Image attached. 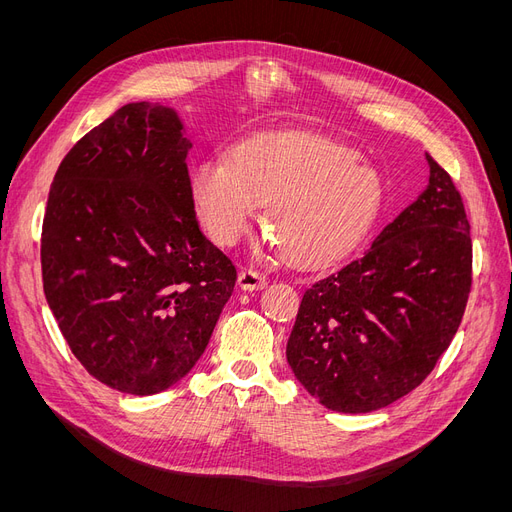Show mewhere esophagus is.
Listing matches in <instances>:
<instances>
[{
    "label": "esophagus",
    "instance_id": "1",
    "mask_svg": "<svg viewBox=\"0 0 512 512\" xmlns=\"http://www.w3.org/2000/svg\"><path fill=\"white\" fill-rule=\"evenodd\" d=\"M267 284V278L255 270H242L238 274V286L242 290H259Z\"/></svg>",
    "mask_w": 512,
    "mask_h": 512
}]
</instances>
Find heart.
Masks as SVG:
<instances>
[{"mask_svg":"<svg viewBox=\"0 0 512 512\" xmlns=\"http://www.w3.org/2000/svg\"><path fill=\"white\" fill-rule=\"evenodd\" d=\"M191 195L218 245H236L267 203L270 245L294 263L319 267L367 234L382 209L384 184L353 149L290 132L240 143L232 159L207 157L193 174Z\"/></svg>","mask_w":512,"mask_h":512,"instance_id":"b5f03b06","label":"heart"}]
</instances>
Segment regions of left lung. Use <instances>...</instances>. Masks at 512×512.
I'll use <instances>...</instances> for the list:
<instances>
[{
	"label": "left lung",
	"instance_id": "1",
	"mask_svg": "<svg viewBox=\"0 0 512 512\" xmlns=\"http://www.w3.org/2000/svg\"><path fill=\"white\" fill-rule=\"evenodd\" d=\"M425 159V191L361 257L303 294L286 359L330 411L371 413L409 394L461 326L471 290V226L452 178Z\"/></svg>",
	"mask_w": 512,
	"mask_h": 512
}]
</instances>
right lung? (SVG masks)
I'll use <instances>...</instances> for the list:
<instances>
[{"label": "right lung", "instance_id": "obj_1", "mask_svg": "<svg viewBox=\"0 0 512 512\" xmlns=\"http://www.w3.org/2000/svg\"><path fill=\"white\" fill-rule=\"evenodd\" d=\"M176 110L126 103L53 178L41 234L47 305L95 380L164 392L191 371L234 292L232 261L199 230Z\"/></svg>", "mask_w": 512, "mask_h": 512}]
</instances>
